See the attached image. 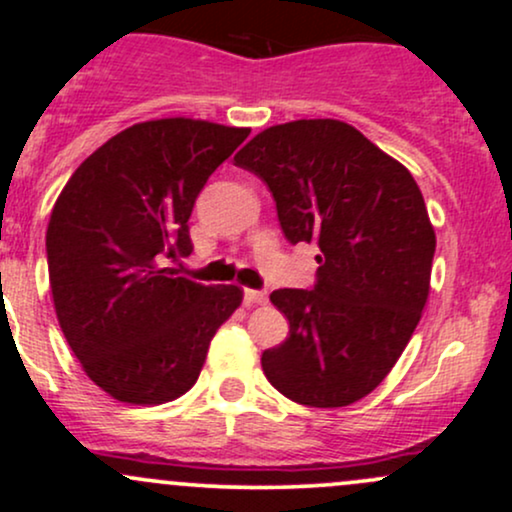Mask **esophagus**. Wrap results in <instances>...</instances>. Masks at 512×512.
<instances>
[{"label":"esophagus","instance_id":"34e87169","mask_svg":"<svg viewBox=\"0 0 512 512\" xmlns=\"http://www.w3.org/2000/svg\"><path fill=\"white\" fill-rule=\"evenodd\" d=\"M245 301L250 305H264L267 303V293L257 291V289H245Z\"/></svg>","mask_w":512,"mask_h":512}]
</instances>
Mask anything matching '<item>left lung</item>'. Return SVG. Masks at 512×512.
<instances>
[{"mask_svg":"<svg viewBox=\"0 0 512 512\" xmlns=\"http://www.w3.org/2000/svg\"><path fill=\"white\" fill-rule=\"evenodd\" d=\"M272 192L291 245L315 243L310 289L269 296L289 337L262 354L267 380L308 407L354 404L385 380L421 320L436 252L419 185L339 120H296L236 154Z\"/></svg>","mask_w":512,"mask_h":512,"instance_id":"8db88e82","label":"left lung"}]
</instances>
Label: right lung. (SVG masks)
I'll list each match as a JSON object with an SVG mask.
<instances>
[{"mask_svg":"<svg viewBox=\"0 0 512 512\" xmlns=\"http://www.w3.org/2000/svg\"><path fill=\"white\" fill-rule=\"evenodd\" d=\"M250 129L168 117L127 127L74 170L52 209L57 320L86 375L127 404H163L197 383L238 286L180 274L209 175Z\"/></svg>","mask_w":512,"mask_h":512,"instance_id":"right-lung-1","label":"right lung"}]
</instances>
